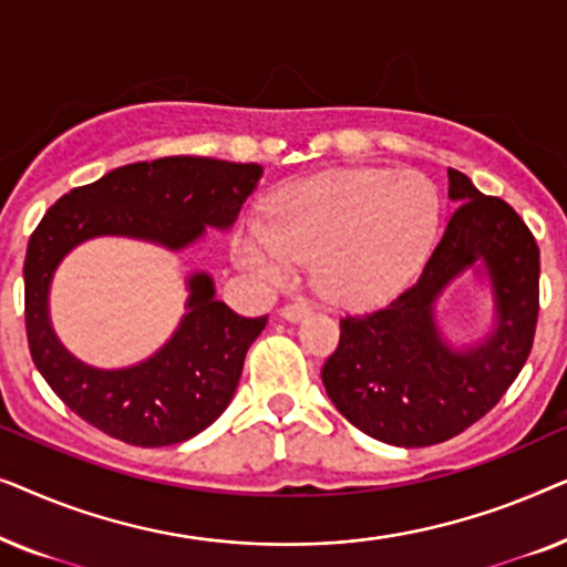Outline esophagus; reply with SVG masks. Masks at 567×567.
I'll use <instances>...</instances> for the list:
<instances>
[{"mask_svg": "<svg viewBox=\"0 0 567 567\" xmlns=\"http://www.w3.org/2000/svg\"><path fill=\"white\" fill-rule=\"evenodd\" d=\"M309 307L307 301H291V305H286L284 309H281V317L284 320H289V322H299L301 317H307L309 315Z\"/></svg>", "mask_w": 567, "mask_h": 567, "instance_id": "obj_1", "label": "esophagus"}]
</instances>
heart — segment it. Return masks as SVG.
<instances>
[{
	"instance_id": "heart-1",
	"label": "heart",
	"mask_w": 567,
	"mask_h": 567,
	"mask_svg": "<svg viewBox=\"0 0 567 567\" xmlns=\"http://www.w3.org/2000/svg\"><path fill=\"white\" fill-rule=\"evenodd\" d=\"M439 221L436 185L415 169H330L286 185L266 224H239L231 255L266 284H286L293 262L312 260L324 299L369 307L421 268Z\"/></svg>"
}]
</instances>
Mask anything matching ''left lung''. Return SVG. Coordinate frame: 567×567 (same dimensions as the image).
<instances>
[{
  "instance_id": "8db88e82",
  "label": "left lung",
  "mask_w": 567,
  "mask_h": 567,
  "mask_svg": "<svg viewBox=\"0 0 567 567\" xmlns=\"http://www.w3.org/2000/svg\"><path fill=\"white\" fill-rule=\"evenodd\" d=\"M449 198L460 208L417 284L377 312L340 320V343L322 367L340 415L392 446L441 444L470 429L514 384L534 343L539 247L529 227L460 169H449ZM467 269L492 284L494 330L456 349L437 328L435 301Z\"/></svg>"
}]
</instances>
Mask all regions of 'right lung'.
<instances>
[{"label": "right lung", "mask_w": 567, "mask_h": 567, "mask_svg": "<svg viewBox=\"0 0 567 567\" xmlns=\"http://www.w3.org/2000/svg\"><path fill=\"white\" fill-rule=\"evenodd\" d=\"M262 167L212 157H165L115 167L69 190L38 224L25 255V330L35 369L69 410L131 446H169L208 429L235 398L247 348L268 317H239L216 299L214 278L193 274L185 315L150 359L97 369L66 351L49 315L51 281L76 245L131 237L185 250L206 227L227 231Z\"/></svg>", "instance_id": "right-lung-1"}]
</instances>
